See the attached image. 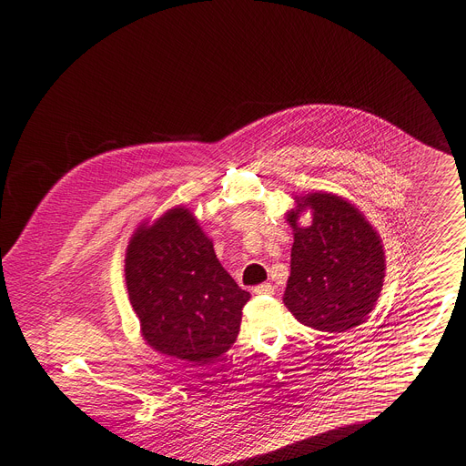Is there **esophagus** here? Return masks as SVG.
I'll list each match as a JSON object with an SVG mask.
<instances>
[{
    "mask_svg": "<svg viewBox=\"0 0 466 466\" xmlns=\"http://www.w3.org/2000/svg\"><path fill=\"white\" fill-rule=\"evenodd\" d=\"M255 294H264V296H271L273 294V285L271 283H262L258 287L253 289Z\"/></svg>",
    "mask_w": 466,
    "mask_h": 466,
    "instance_id": "esophagus-1",
    "label": "esophagus"
}]
</instances>
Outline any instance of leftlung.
Returning a JSON list of instances; mask_svg holds the SVG:
<instances>
[{
	"mask_svg": "<svg viewBox=\"0 0 466 466\" xmlns=\"http://www.w3.org/2000/svg\"><path fill=\"white\" fill-rule=\"evenodd\" d=\"M285 219L292 227L290 277L283 303L303 324L343 333L369 319L386 277L380 234L347 198L333 193L294 197ZM303 210L312 225L299 227Z\"/></svg>",
	"mask_w": 466,
	"mask_h": 466,
	"instance_id": "1",
	"label": "left lung"
}]
</instances>
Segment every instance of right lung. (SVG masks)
<instances>
[{
    "label": "right lung",
    "mask_w": 466,
    "mask_h": 466,
    "mask_svg": "<svg viewBox=\"0 0 466 466\" xmlns=\"http://www.w3.org/2000/svg\"><path fill=\"white\" fill-rule=\"evenodd\" d=\"M126 285L146 343L195 365L230 350L251 298L221 266L213 241L185 206L142 221L133 232Z\"/></svg>",
    "instance_id": "add662e5"
}]
</instances>
